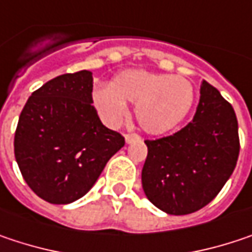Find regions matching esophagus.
<instances>
[{
  "label": "esophagus",
  "instance_id": "obj_1",
  "mask_svg": "<svg viewBox=\"0 0 252 252\" xmlns=\"http://www.w3.org/2000/svg\"><path fill=\"white\" fill-rule=\"evenodd\" d=\"M137 140H141V137L135 132H131V134H126V143H132V141H137Z\"/></svg>",
  "mask_w": 252,
  "mask_h": 252
}]
</instances>
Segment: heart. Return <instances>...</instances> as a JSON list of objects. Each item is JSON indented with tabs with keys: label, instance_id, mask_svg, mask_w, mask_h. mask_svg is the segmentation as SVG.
Segmentation results:
<instances>
[{
	"label": "heart",
	"instance_id": "heart-1",
	"mask_svg": "<svg viewBox=\"0 0 252 252\" xmlns=\"http://www.w3.org/2000/svg\"><path fill=\"white\" fill-rule=\"evenodd\" d=\"M194 99L193 86L186 78L128 69L94 91V105L103 121L118 126L126 115V103H135L140 126L149 134H164L189 114Z\"/></svg>",
	"mask_w": 252,
	"mask_h": 252
}]
</instances>
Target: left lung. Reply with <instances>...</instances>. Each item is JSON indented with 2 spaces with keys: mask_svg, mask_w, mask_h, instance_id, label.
I'll return each mask as SVG.
<instances>
[{
  "mask_svg": "<svg viewBox=\"0 0 252 252\" xmlns=\"http://www.w3.org/2000/svg\"><path fill=\"white\" fill-rule=\"evenodd\" d=\"M141 173L149 200L170 215H188L215 199L232 174L238 154V121L217 88L202 82L193 120L173 135L146 140Z\"/></svg>",
  "mask_w": 252,
  "mask_h": 252,
  "instance_id": "1",
  "label": "left lung"
}]
</instances>
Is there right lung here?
<instances>
[{"instance_id": "obj_1", "label": "right lung", "mask_w": 252, "mask_h": 252, "mask_svg": "<svg viewBox=\"0 0 252 252\" xmlns=\"http://www.w3.org/2000/svg\"><path fill=\"white\" fill-rule=\"evenodd\" d=\"M92 72L46 82L26 102L14 154L26 183L49 203L66 205L91 190L108 160L126 144L92 105Z\"/></svg>"}]
</instances>
